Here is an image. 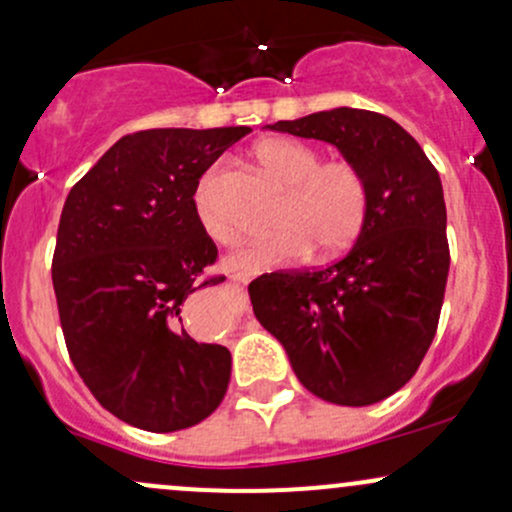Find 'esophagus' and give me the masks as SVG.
<instances>
[{"label":"esophagus","instance_id":"esophagus-1","mask_svg":"<svg viewBox=\"0 0 512 512\" xmlns=\"http://www.w3.org/2000/svg\"><path fill=\"white\" fill-rule=\"evenodd\" d=\"M231 279H233V281H238V284H245V281H248V276H245V274H240V272H238V274H233V276H231Z\"/></svg>","mask_w":512,"mask_h":512}]
</instances>
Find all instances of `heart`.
I'll return each instance as SVG.
<instances>
[{"mask_svg": "<svg viewBox=\"0 0 512 512\" xmlns=\"http://www.w3.org/2000/svg\"><path fill=\"white\" fill-rule=\"evenodd\" d=\"M250 156L276 185L286 187L276 211L274 236L255 240L228 264L260 269L303 260L310 250L332 257L349 250L363 233L370 209L366 173L351 158H320L313 144L291 137H269L252 146ZM219 170L209 168L195 187L199 226L219 245H233L238 231L216 202Z\"/></svg>", "mask_w": 512, "mask_h": 512, "instance_id": "1", "label": "heart"}]
</instances>
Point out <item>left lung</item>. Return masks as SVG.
<instances>
[{
  "label": "left lung",
  "mask_w": 512,
  "mask_h": 512,
  "mask_svg": "<svg viewBox=\"0 0 512 512\" xmlns=\"http://www.w3.org/2000/svg\"><path fill=\"white\" fill-rule=\"evenodd\" d=\"M269 129L322 139L356 161L370 209L342 260L252 281V310L305 390L342 407L383 402L414 378L438 330L450 269L438 170L373 110L334 108Z\"/></svg>",
  "instance_id": "1"
}]
</instances>
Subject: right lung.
<instances>
[{"instance_id":"1","label":"right lung","mask_w":512,"mask_h":512,"mask_svg":"<svg viewBox=\"0 0 512 512\" xmlns=\"http://www.w3.org/2000/svg\"><path fill=\"white\" fill-rule=\"evenodd\" d=\"M250 127L144 129L105 151L64 202L52 255L60 325L103 409L151 433L214 414L231 351L185 330L187 296L226 279L199 226L195 187Z\"/></svg>"}]
</instances>
